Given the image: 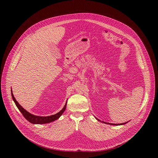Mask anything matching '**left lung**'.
Returning <instances> with one entry per match:
<instances>
[{
    "label": "left lung",
    "instance_id": "left-lung-1",
    "mask_svg": "<svg viewBox=\"0 0 158 158\" xmlns=\"http://www.w3.org/2000/svg\"><path fill=\"white\" fill-rule=\"evenodd\" d=\"M98 121H100L101 122V120H99L98 119H97ZM103 122V123H106V122ZM127 122H126V123H109V124H111V125H114V126H120V125H123V124H125V123H126Z\"/></svg>",
    "mask_w": 158,
    "mask_h": 158
}]
</instances>
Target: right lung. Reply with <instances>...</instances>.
I'll return each instance as SVG.
<instances>
[{"label": "right lung", "mask_w": 158, "mask_h": 158, "mask_svg": "<svg viewBox=\"0 0 158 158\" xmlns=\"http://www.w3.org/2000/svg\"><path fill=\"white\" fill-rule=\"evenodd\" d=\"M11 96H12V98H13V100L15 102L16 107H18V109L20 110L21 113L23 114V116L25 117V118L29 122H31L32 123L43 124V123H50V122H52L53 121H55L61 117V115L63 113V112L66 110V103L65 104L63 108L60 112H58L57 113H56L54 115L48 116V117H39V116H36V115H34V114H32L30 113H29L28 111H27L26 110L23 109V107L19 104V102L16 101L15 98L14 97V95L12 93V89H11Z\"/></svg>", "instance_id": "right-lung-1"}]
</instances>
